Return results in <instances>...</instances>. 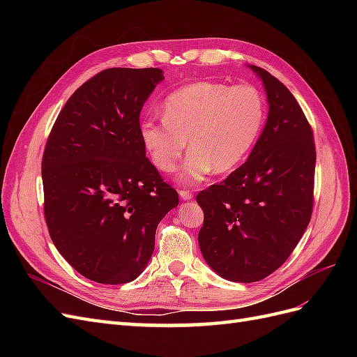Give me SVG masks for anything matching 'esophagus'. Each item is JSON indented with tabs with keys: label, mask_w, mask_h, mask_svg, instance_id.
I'll list each match as a JSON object with an SVG mask.
<instances>
[{
	"label": "esophagus",
	"mask_w": 357,
	"mask_h": 357,
	"mask_svg": "<svg viewBox=\"0 0 357 357\" xmlns=\"http://www.w3.org/2000/svg\"><path fill=\"white\" fill-rule=\"evenodd\" d=\"M178 195H180V198H181L183 201H189V199H192V198H193V193H192L190 190H186V189L180 190V192H178Z\"/></svg>",
	"instance_id": "esophagus-1"
}]
</instances>
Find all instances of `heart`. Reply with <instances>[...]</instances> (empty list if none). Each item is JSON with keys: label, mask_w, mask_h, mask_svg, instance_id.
Masks as SVG:
<instances>
[{"label": "heart", "mask_w": 357, "mask_h": 357, "mask_svg": "<svg viewBox=\"0 0 357 357\" xmlns=\"http://www.w3.org/2000/svg\"><path fill=\"white\" fill-rule=\"evenodd\" d=\"M164 119H144L139 138L153 165L172 172L192 147L177 180L193 186L213 171L241 165L256 146L266 119L262 92L252 84L195 82L167 96Z\"/></svg>", "instance_id": "heart-1"}]
</instances>
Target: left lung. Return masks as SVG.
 <instances>
[{
  "label": "left lung",
  "mask_w": 357,
  "mask_h": 357,
  "mask_svg": "<svg viewBox=\"0 0 357 357\" xmlns=\"http://www.w3.org/2000/svg\"><path fill=\"white\" fill-rule=\"evenodd\" d=\"M248 68L266 93L264 131L240 168L197 197L201 253L236 283L268 277L294 252L311 219L316 169L312 131L295 96L268 71Z\"/></svg>",
  "instance_id": "8db88e82"
}]
</instances>
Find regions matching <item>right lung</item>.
Masks as SVG:
<instances>
[{"instance_id": "add662e5", "label": "right lung", "mask_w": 357, "mask_h": 357, "mask_svg": "<svg viewBox=\"0 0 357 357\" xmlns=\"http://www.w3.org/2000/svg\"><path fill=\"white\" fill-rule=\"evenodd\" d=\"M159 68H109L61 110L41 162L50 238L83 277L123 284L144 271L155 234L178 205L139 138V113Z\"/></svg>"}]
</instances>
